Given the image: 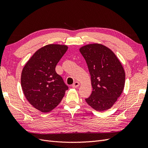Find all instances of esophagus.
I'll list each match as a JSON object with an SVG mask.
<instances>
[{"mask_svg":"<svg viewBox=\"0 0 148 148\" xmlns=\"http://www.w3.org/2000/svg\"><path fill=\"white\" fill-rule=\"evenodd\" d=\"M79 86V83L78 82H75L73 84H72V87L74 88H78Z\"/></svg>","mask_w":148,"mask_h":148,"instance_id":"obj_1","label":"esophagus"}]
</instances>
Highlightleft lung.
I'll list each match as a JSON object with an SVG mask.
<instances>
[{
  "instance_id": "8db88e82",
  "label": "left lung",
  "mask_w": 148,
  "mask_h": 148,
  "mask_svg": "<svg viewBox=\"0 0 148 148\" xmlns=\"http://www.w3.org/2000/svg\"><path fill=\"white\" fill-rule=\"evenodd\" d=\"M91 75L92 91L85 99L96 110L105 111L112 107L125 86V73L117 57L110 49L99 44L80 48Z\"/></svg>"
}]
</instances>
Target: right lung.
<instances>
[{
    "label": "right lung",
    "instance_id": "right-lung-1",
    "mask_svg": "<svg viewBox=\"0 0 148 148\" xmlns=\"http://www.w3.org/2000/svg\"><path fill=\"white\" fill-rule=\"evenodd\" d=\"M68 47L49 44L39 49L22 70L21 85L24 95L34 108L49 112L59 105L69 89L56 66Z\"/></svg>",
    "mask_w": 148,
    "mask_h": 148
}]
</instances>
